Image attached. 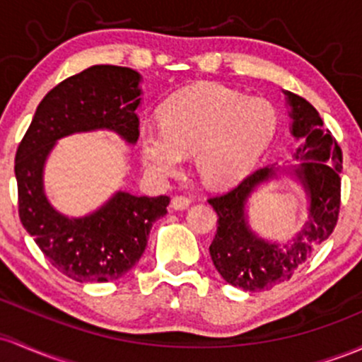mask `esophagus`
I'll use <instances>...</instances> for the list:
<instances>
[{"mask_svg":"<svg viewBox=\"0 0 362 362\" xmlns=\"http://www.w3.org/2000/svg\"><path fill=\"white\" fill-rule=\"evenodd\" d=\"M189 206H190L189 197L175 196L172 199V209H175V211H184V209H187Z\"/></svg>","mask_w":362,"mask_h":362,"instance_id":"34e87169","label":"esophagus"}]
</instances>
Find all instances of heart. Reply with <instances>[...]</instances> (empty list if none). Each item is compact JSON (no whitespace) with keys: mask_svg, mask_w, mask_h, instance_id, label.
<instances>
[{"mask_svg":"<svg viewBox=\"0 0 362 362\" xmlns=\"http://www.w3.org/2000/svg\"><path fill=\"white\" fill-rule=\"evenodd\" d=\"M275 106L261 98L218 84L180 90L163 108V125H142L137 142L151 177L166 180L180 173L185 156L208 187L226 189L254 172L273 142Z\"/></svg>","mask_w":362,"mask_h":362,"instance_id":"heart-1","label":"heart"}]
</instances>
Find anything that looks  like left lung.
Returning a JSON list of instances; mask_svg holds the SVG:
<instances>
[{
  "instance_id": "1",
  "label": "left lung",
  "mask_w": 362,
  "mask_h": 362,
  "mask_svg": "<svg viewBox=\"0 0 362 362\" xmlns=\"http://www.w3.org/2000/svg\"><path fill=\"white\" fill-rule=\"evenodd\" d=\"M291 134L299 146L292 161L268 165L230 190L209 199L218 214V232L209 254L214 268L232 287L261 292L291 280L311 252L332 235L339 220L342 151L311 103L284 90ZM285 177L297 183L306 197L305 223L287 243L261 238L250 226L248 206L259 188Z\"/></svg>"
}]
</instances>
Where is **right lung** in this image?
<instances>
[{
    "mask_svg": "<svg viewBox=\"0 0 362 362\" xmlns=\"http://www.w3.org/2000/svg\"><path fill=\"white\" fill-rule=\"evenodd\" d=\"M141 82L139 71L115 65H94L65 78L39 103L15 156L23 228L59 273L81 284H105L130 272L170 197H137L118 189L90 213L69 216L47 197L46 163L58 141L75 134L106 130L136 146Z\"/></svg>",
    "mask_w": 362,
    "mask_h": 362,
    "instance_id": "right-lung-1",
    "label": "right lung"
}]
</instances>
